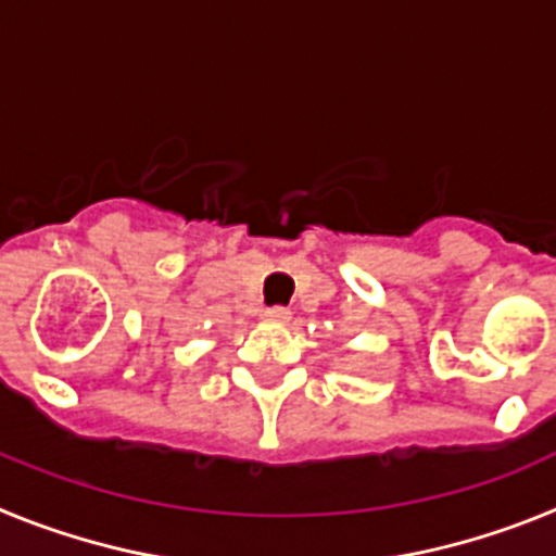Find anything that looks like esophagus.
Instances as JSON below:
<instances>
[{
    "label": "esophagus",
    "instance_id": "1",
    "mask_svg": "<svg viewBox=\"0 0 556 556\" xmlns=\"http://www.w3.org/2000/svg\"><path fill=\"white\" fill-rule=\"evenodd\" d=\"M292 312L283 306H273V308H264V320L267 323H289Z\"/></svg>",
    "mask_w": 556,
    "mask_h": 556
}]
</instances>
